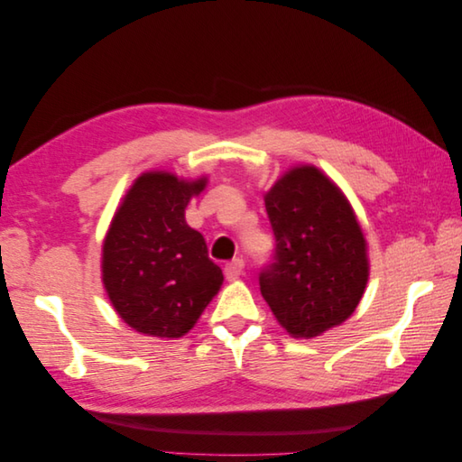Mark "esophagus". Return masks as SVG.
<instances>
[{
  "mask_svg": "<svg viewBox=\"0 0 462 462\" xmlns=\"http://www.w3.org/2000/svg\"><path fill=\"white\" fill-rule=\"evenodd\" d=\"M243 268H245V262L241 258H235L229 263H226V268H223V272H226L227 282H235V279H239L241 273H243Z\"/></svg>",
  "mask_w": 462,
  "mask_h": 462,
  "instance_id": "obj_1",
  "label": "esophagus"
}]
</instances>
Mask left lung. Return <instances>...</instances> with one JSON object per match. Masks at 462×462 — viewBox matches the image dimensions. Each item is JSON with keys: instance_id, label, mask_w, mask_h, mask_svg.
<instances>
[{"instance_id": "left-lung-1", "label": "left lung", "mask_w": 462, "mask_h": 462, "mask_svg": "<svg viewBox=\"0 0 462 462\" xmlns=\"http://www.w3.org/2000/svg\"><path fill=\"white\" fill-rule=\"evenodd\" d=\"M275 235L260 291L292 337H316L351 316L368 283L366 239L339 187L314 165L292 167L265 192Z\"/></svg>"}]
</instances>
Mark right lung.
Instances as JSON below:
<instances>
[{
  "instance_id": "add662e5",
  "label": "right lung",
  "mask_w": 462,
  "mask_h": 462,
  "mask_svg": "<svg viewBox=\"0 0 462 462\" xmlns=\"http://www.w3.org/2000/svg\"><path fill=\"white\" fill-rule=\"evenodd\" d=\"M206 177L143 173L125 194L102 248V279L125 324L152 337H180L223 283L204 236L189 227L185 208Z\"/></svg>"
}]
</instances>
